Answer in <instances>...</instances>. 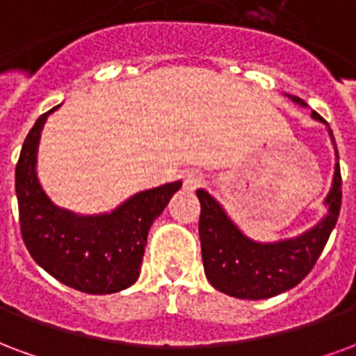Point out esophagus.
<instances>
[{"mask_svg": "<svg viewBox=\"0 0 356 356\" xmlns=\"http://www.w3.org/2000/svg\"><path fill=\"white\" fill-rule=\"evenodd\" d=\"M204 184V176L201 172H195V170H189L184 175V189L188 191H195L197 188H201Z\"/></svg>", "mask_w": 356, "mask_h": 356, "instance_id": "esophagus-1", "label": "esophagus"}]
</instances>
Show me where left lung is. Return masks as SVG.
<instances>
[{
	"label": "left lung",
	"instance_id": "1",
	"mask_svg": "<svg viewBox=\"0 0 356 356\" xmlns=\"http://www.w3.org/2000/svg\"><path fill=\"white\" fill-rule=\"evenodd\" d=\"M284 96L298 106H307L298 96ZM311 118L328 127L316 111L311 113ZM328 134L336 152V167L332 188L324 199L326 214L318 224L298 237L275 243L254 241L238 229L224 207L209 191L197 189V197L201 201L199 237L204 275L216 290L241 300H266L300 284L313 269L332 229L336 227L341 207L339 155L330 127Z\"/></svg>",
	"mask_w": 356,
	"mask_h": 356
}]
</instances>
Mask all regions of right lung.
<instances>
[{
    "label": "right lung",
    "mask_w": 356,
    "mask_h": 356,
    "mask_svg": "<svg viewBox=\"0 0 356 356\" xmlns=\"http://www.w3.org/2000/svg\"><path fill=\"white\" fill-rule=\"evenodd\" d=\"M28 132L15 170L20 232L28 252L56 281L85 294H113L138 281L153 220L181 188L170 181L140 191L104 214H75L49 199L38 178V147L47 118Z\"/></svg>",
    "instance_id": "1"
}]
</instances>
